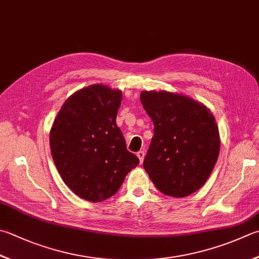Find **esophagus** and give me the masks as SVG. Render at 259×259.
<instances>
[{"mask_svg": "<svg viewBox=\"0 0 259 259\" xmlns=\"http://www.w3.org/2000/svg\"><path fill=\"white\" fill-rule=\"evenodd\" d=\"M136 155H138V158L140 159V162L142 163V162H143V160H144V155H145L144 151H139V152L136 153Z\"/></svg>", "mask_w": 259, "mask_h": 259, "instance_id": "esophagus-1", "label": "esophagus"}]
</instances>
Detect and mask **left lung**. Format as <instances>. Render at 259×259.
<instances>
[{
	"label": "left lung",
	"instance_id": "1",
	"mask_svg": "<svg viewBox=\"0 0 259 259\" xmlns=\"http://www.w3.org/2000/svg\"><path fill=\"white\" fill-rule=\"evenodd\" d=\"M141 102L154 125L143 167L161 193L185 197L201 188L220 152L211 110L187 96L143 91Z\"/></svg>",
	"mask_w": 259,
	"mask_h": 259
}]
</instances>
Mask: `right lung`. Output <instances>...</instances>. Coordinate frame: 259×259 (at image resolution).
Here are the masks:
<instances>
[{
  "mask_svg": "<svg viewBox=\"0 0 259 259\" xmlns=\"http://www.w3.org/2000/svg\"><path fill=\"white\" fill-rule=\"evenodd\" d=\"M121 91L104 84L69 97L50 134L52 157L63 182L77 196L102 202L117 193L139 158L126 149L116 124Z\"/></svg>",
  "mask_w": 259,
  "mask_h": 259,
  "instance_id": "add662e5",
  "label": "right lung"
}]
</instances>
